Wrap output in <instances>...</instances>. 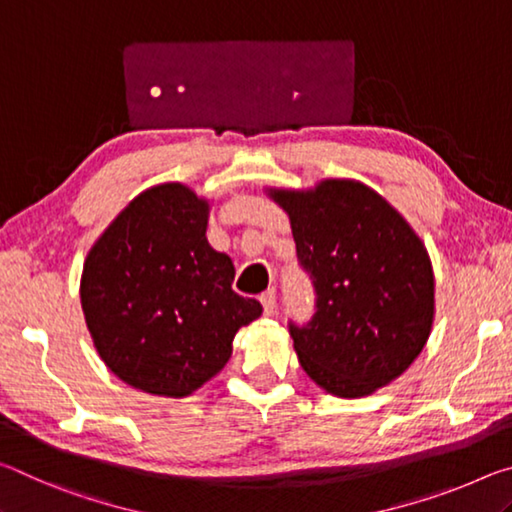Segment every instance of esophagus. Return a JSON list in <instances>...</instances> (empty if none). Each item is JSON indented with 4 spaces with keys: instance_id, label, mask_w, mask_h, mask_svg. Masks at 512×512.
I'll list each match as a JSON object with an SVG mask.
<instances>
[{
    "instance_id": "esophagus-1",
    "label": "esophagus",
    "mask_w": 512,
    "mask_h": 512,
    "mask_svg": "<svg viewBox=\"0 0 512 512\" xmlns=\"http://www.w3.org/2000/svg\"><path fill=\"white\" fill-rule=\"evenodd\" d=\"M261 304L265 315H274L276 313V292L274 290H265L261 295Z\"/></svg>"
}]
</instances>
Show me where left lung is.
<instances>
[{
  "label": "left lung",
  "mask_w": 512,
  "mask_h": 512,
  "mask_svg": "<svg viewBox=\"0 0 512 512\" xmlns=\"http://www.w3.org/2000/svg\"><path fill=\"white\" fill-rule=\"evenodd\" d=\"M270 197L290 217L313 320L290 335L304 372L335 397L372 395L422 354L435 315L424 242L379 192L351 179Z\"/></svg>",
  "instance_id": "8db88e82"
}]
</instances>
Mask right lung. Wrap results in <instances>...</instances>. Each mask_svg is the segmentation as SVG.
<instances>
[{
	"mask_svg": "<svg viewBox=\"0 0 512 512\" xmlns=\"http://www.w3.org/2000/svg\"><path fill=\"white\" fill-rule=\"evenodd\" d=\"M211 204L183 183L131 201L88 251L81 308L117 379L158 397H188L222 370L240 326L261 317L231 283V258L206 240Z\"/></svg>",
	"mask_w": 512,
	"mask_h": 512,
	"instance_id": "1",
	"label": "right lung"
}]
</instances>
